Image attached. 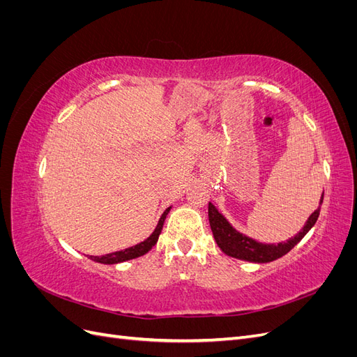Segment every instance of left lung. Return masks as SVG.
<instances>
[{"label": "left lung", "instance_id": "left-lung-1", "mask_svg": "<svg viewBox=\"0 0 357 357\" xmlns=\"http://www.w3.org/2000/svg\"><path fill=\"white\" fill-rule=\"evenodd\" d=\"M320 202H323V195ZM319 214H320V207L310 215L304 228H302V231L298 232L294 238H290L284 243H278V244H262L248 238V236L240 234L238 231H235L229 225V222L218 211V208H215L211 202L208 204L210 226L214 235V240L222 248V252H225L228 256L243 259V261H248V262H257V264L271 262L289 253L291 248L304 238L305 234L312 228V226H314V223L319 219Z\"/></svg>", "mask_w": 357, "mask_h": 357}]
</instances>
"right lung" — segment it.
<instances>
[{
  "label": "right lung",
  "mask_w": 357,
  "mask_h": 357,
  "mask_svg": "<svg viewBox=\"0 0 357 357\" xmlns=\"http://www.w3.org/2000/svg\"><path fill=\"white\" fill-rule=\"evenodd\" d=\"M171 210V207H168L164 214L160 215L159 219V223L156 226V229L153 231V234L149 236V238L143 243H139L137 245H132L129 248H125V250H121V252H114V253H109L105 256H89L92 261L95 262H100V264H119V262H125V261H129V259H135L138 256H143L146 255L150 248H152L156 243H158V238H159V234L162 231V226H164V222L167 219V214L168 211Z\"/></svg>",
  "instance_id": "obj_1"
}]
</instances>
